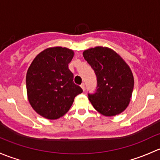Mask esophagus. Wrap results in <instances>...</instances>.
Masks as SVG:
<instances>
[{"label": "esophagus", "instance_id": "obj_1", "mask_svg": "<svg viewBox=\"0 0 160 160\" xmlns=\"http://www.w3.org/2000/svg\"><path fill=\"white\" fill-rule=\"evenodd\" d=\"M81 88H82V90H83V91H85V83H82V85H81Z\"/></svg>", "mask_w": 160, "mask_h": 160}]
</instances>
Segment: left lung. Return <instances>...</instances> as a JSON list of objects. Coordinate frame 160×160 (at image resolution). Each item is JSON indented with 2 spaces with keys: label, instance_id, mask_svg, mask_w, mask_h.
Masks as SVG:
<instances>
[{
  "label": "left lung",
  "instance_id": "8db88e82",
  "mask_svg": "<svg viewBox=\"0 0 160 160\" xmlns=\"http://www.w3.org/2000/svg\"><path fill=\"white\" fill-rule=\"evenodd\" d=\"M84 58L95 72L97 86L88 99L94 108L106 116L124 111L129 105L133 86V75L127 64L108 48L95 47L83 52Z\"/></svg>",
  "mask_w": 160,
  "mask_h": 160
}]
</instances>
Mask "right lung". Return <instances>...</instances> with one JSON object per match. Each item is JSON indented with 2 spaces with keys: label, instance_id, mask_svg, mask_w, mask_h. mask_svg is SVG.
I'll use <instances>...</instances> for the list:
<instances>
[{
  "label": "right lung",
  "instance_id": "1",
  "mask_svg": "<svg viewBox=\"0 0 160 160\" xmlns=\"http://www.w3.org/2000/svg\"><path fill=\"white\" fill-rule=\"evenodd\" d=\"M73 51L66 48H47L36 56L26 76L29 102L42 116L56 119L63 116L74 98L83 90L73 82L68 64Z\"/></svg>",
  "mask_w": 160,
  "mask_h": 160
}]
</instances>
